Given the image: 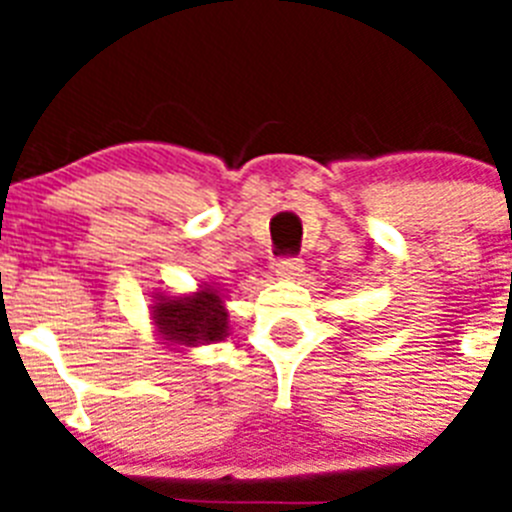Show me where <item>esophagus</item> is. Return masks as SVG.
<instances>
[{
  "mask_svg": "<svg viewBox=\"0 0 512 512\" xmlns=\"http://www.w3.org/2000/svg\"><path fill=\"white\" fill-rule=\"evenodd\" d=\"M302 271H305V261L284 259V261H279V266H277V277L284 279V282H295L297 277H302Z\"/></svg>",
  "mask_w": 512,
  "mask_h": 512,
  "instance_id": "34e87169",
  "label": "esophagus"
}]
</instances>
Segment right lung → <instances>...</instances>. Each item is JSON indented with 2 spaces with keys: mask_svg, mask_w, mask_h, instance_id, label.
Returning a JSON list of instances; mask_svg holds the SVG:
<instances>
[{
  "mask_svg": "<svg viewBox=\"0 0 512 512\" xmlns=\"http://www.w3.org/2000/svg\"><path fill=\"white\" fill-rule=\"evenodd\" d=\"M228 292L217 282H200L192 292L158 289L151 295L148 320L158 343L176 354L230 336Z\"/></svg>",
  "mask_w": 512,
  "mask_h": 512,
  "instance_id": "right-lung-1",
  "label": "right lung"
}]
</instances>
